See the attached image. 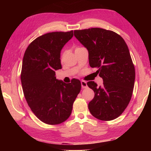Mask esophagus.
<instances>
[{"label":"esophagus","mask_w":151,"mask_h":151,"mask_svg":"<svg viewBox=\"0 0 151 151\" xmlns=\"http://www.w3.org/2000/svg\"><path fill=\"white\" fill-rule=\"evenodd\" d=\"M81 86L83 88H86L87 87V84H86V82L82 81H81Z\"/></svg>","instance_id":"34e87169"}]
</instances>
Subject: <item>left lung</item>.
I'll return each mask as SVG.
<instances>
[{
  "label": "left lung",
  "instance_id": "obj_1",
  "mask_svg": "<svg viewBox=\"0 0 151 151\" xmlns=\"http://www.w3.org/2000/svg\"><path fill=\"white\" fill-rule=\"evenodd\" d=\"M74 35L88 50L89 65L103 80L99 86L87 83L94 93L89 111L101 121L115 119L129 104L134 85V66L126 42L116 32L100 28L75 30Z\"/></svg>",
  "mask_w": 151,
  "mask_h": 151
}]
</instances>
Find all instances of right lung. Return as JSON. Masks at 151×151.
Returning <instances> with one entry per match:
<instances>
[{
	"instance_id": "add662e5",
	"label": "right lung",
	"mask_w": 151,
	"mask_h": 151,
	"mask_svg": "<svg viewBox=\"0 0 151 151\" xmlns=\"http://www.w3.org/2000/svg\"><path fill=\"white\" fill-rule=\"evenodd\" d=\"M73 37V30L47 33L33 40L24 52L20 75L24 95L33 113L46 124L65 121L81 91L78 79L66 84L55 76V71L62 68L60 51Z\"/></svg>"
}]
</instances>
